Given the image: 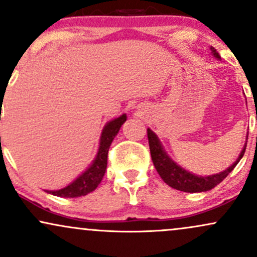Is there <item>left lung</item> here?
I'll return each instance as SVG.
<instances>
[{
  "label": "left lung",
  "mask_w": 257,
  "mask_h": 257,
  "mask_svg": "<svg viewBox=\"0 0 257 257\" xmlns=\"http://www.w3.org/2000/svg\"><path fill=\"white\" fill-rule=\"evenodd\" d=\"M211 51H213V54L215 57L220 58L216 49H214L213 47H211ZM147 138H149L150 152H151L153 166H155L156 170L158 172L159 176H161V178L163 179V181L166 182L167 185H169L170 187L190 193L205 192V191L211 190L215 186L219 185L220 182L222 181V180H225L226 176L234 169V167L237 166L238 162H239L240 158L244 156V152H245L246 149L245 144V146L241 150L237 161H235L228 169H226L225 172L202 178V176H197L186 172L185 169H182V168L179 167L175 162H173L172 159L168 157L167 153L164 152L163 147L161 145V143H159L158 138L156 137V134L151 131V129H147Z\"/></svg>",
  "instance_id": "8db88e82"
}]
</instances>
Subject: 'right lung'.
Masks as SVG:
<instances>
[{
    "mask_svg": "<svg viewBox=\"0 0 257 257\" xmlns=\"http://www.w3.org/2000/svg\"><path fill=\"white\" fill-rule=\"evenodd\" d=\"M125 120L126 116L122 114L118 118L111 120L105 125L104 131L101 133V138H100L99 152L96 155L95 161L79 178L65 188H61L59 191H47V192L58 197H64V198H76V197L85 196V194L93 192L105 175L106 167H107L108 149H110L111 143Z\"/></svg>",
    "mask_w": 257,
    "mask_h": 257,
    "instance_id": "obj_1",
    "label": "right lung"
}]
</instances>
